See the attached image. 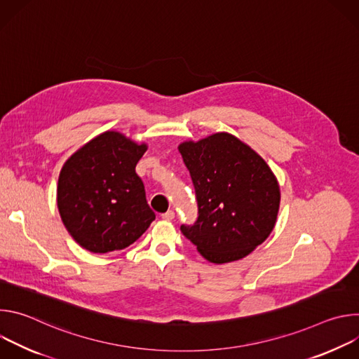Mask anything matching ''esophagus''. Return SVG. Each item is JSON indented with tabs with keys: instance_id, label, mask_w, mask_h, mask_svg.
I'll list each match as a JSON object with an SVG mask.
<instances>
[{
	"instance_id": "obj_1",
	"label": "esophagus",
	"mask_w": 359,
	"mask_h": 359,
	"mask_svg": "<svg viewBox=\"0 0 359 359\" xmlns=\"http://www.w3.org/2000/svg\"><path fill=\"white\" fill-rule=\"evenodd\" d=\"M162 219L163 220H173L175 219V212L173 210H168L166 213L162 215Z\"/></svg>"
}]
</instances>
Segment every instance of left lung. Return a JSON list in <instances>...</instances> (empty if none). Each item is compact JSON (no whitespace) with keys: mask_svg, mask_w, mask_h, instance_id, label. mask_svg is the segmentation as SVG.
I'll return each mask as SVG.
<instances>
[{"mask_svg":"<svg viewBox=\"0 0 359 359\" xmlns=\"http://www.w3.org/2000/svg\"><path fill=\"white\" fill-rule=\"evenodd\" d=\"M197 200V219L180 230L210 263L240 260L273 231L280 187L267 163L230 133L179 146Z\"/></svg>","mask_w":359,"mask_h":359,"instance_id":"obj_1","label":"left lung"}]
</instances>
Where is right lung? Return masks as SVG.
Masks as SVG:
<instances>
[{"label":"right lung","instance_id":"obj_1","mask_svg":"<svg viewBox=\"0 0 359 359\" xmlns=\"http://www.w3.org/2000/svg\"><path fill=\"white\" fill-rule=\"evenodd\" d=\"M146 149L108 130L64 165L57 190L60 215L74 240L90 252L122 250L155 220L135 170Z\"/></svg>","mask_w":359,"mask_h":359}]
</instances>
